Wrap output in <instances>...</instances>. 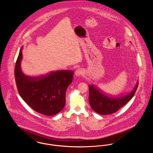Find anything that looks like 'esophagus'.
Returning <instances> with one entry per match:
<instances>
[{
    "label": "esophagus",
    "instance_id": "obj_1",
    "mask_svg": "<svg viewBox=\"0 0 153 153\" xmlns=\"http://www.w3.org/2000/svg\"><path fill=\"white\" fill-rule=\"evenodd\" d=\"M83 74H84V72H83V71L81 69H78L75 72V75L77 77H79L81 76H82Z\"/></svg>",
    "mask_w": 153,
    "mask_h": 153
}]
</instances>
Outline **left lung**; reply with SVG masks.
<instances>
[{"instance_id":"obj_1","label":"left lung","mask_w":153,"mask_h":153,"mask_svg":"<svg viewBox=\"0 0 153 153\" xmlns=\"http://www.w3.org/2000/svg\"><path fill=\"white\" fill-rule=\"evenodd\" d=\"M138 82L132 91L117 96L106 95L93 85H89V102L92 109L101 115H109L117 111L129 102L137 89Z\"/></svg>"}]
</instances>
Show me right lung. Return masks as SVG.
Instances as JSON below:
<instances>
[{
  "label": "right lung",
  "instance_id": "add662e5",
  "mask_svg": "<svg viewBox=\"0 0 153 153\" xmlns=\"http://www.w3.org/2000/svg\"><path fill=\"white\" fill-rule=\"evenodd\" d=\"M22 47L15 67V79L19 94L30 107L47 116L56 115L65 105L66 89L72 82V71H54L31 77L21 69Z\"/></svg>",
  "mask_w": 153,
  "mask_h": 153
}]
</instances>
